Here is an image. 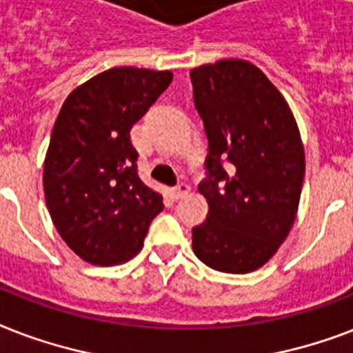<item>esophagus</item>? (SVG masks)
<instances>
[{
    "mask_svg": "<svg viewBox=\"0 0 353 353\" xmlns=\"http://www.w3.org/2000/svg\"><path fill=\"white\" fill-rule=\"evenodd\" d=\"M188 192H190V187H188L187 183H179V185L172 190V194H174V198L176 199L185 198V196H188Z\"/></svg>",
    "mask_w": 353,
    "mask_h": 353,
    "instance_id": "34e87169",
    "label": "esophagus"
}]
</instances>
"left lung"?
I'll return each instance as SVG.
<instances>
[{
	"label": "left lung",
	"mask_w": 353,
	"mask_h": 353,
	"mask_svg": "<svg viewBox=\"0 0 353 353\" xmlns=\"http://www.w3.org/2000/svg\"><path fill=\"white\" fill-rule=\"evenodd\" d=\"M190 79L209 137V177L199 185L209 214L192 229L194 254L221 273H251L295 223L306 172L301 132L254 63L225 58L194 68Z\"/></svg>",
	"instance_id": "obj_1"
}]
</instances>
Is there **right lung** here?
<instances>
[{"instance_id": "1", "label": "right lung", "mask_w": 353, "mask_h": 353, "mask_svg": "<svg viewBox=\"0 0 353 353\" xmlns=\"http://www.w3.org/2000/svg\"><path fill=\"white\" fill-rule=\"evenodd\" d=\"M172 77L108 69L74 88L60 108L43 161V194L58 234L84 262L132 260L163 210V196L137 176L130 130Z\"/></svg>"}]
</instances>
